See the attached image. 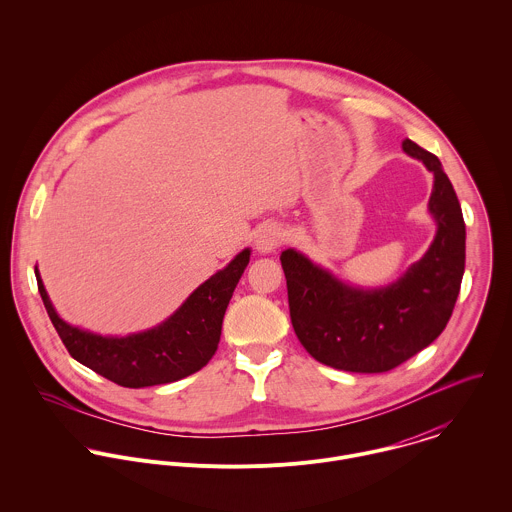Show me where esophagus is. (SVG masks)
Masks as SVG:
<instances>
[{
    "instance_id": "obj_1",
    "label": "esophagus",
    "mask_w": 512,
    "mask_h": 512,
    "mask_svg": "<svg viewBox=\"0 0 512 512\" xmlns=\"http://www.w3.org/2000/svg\"><path fill=\"white\" fill-rule=\"evenodd\" d=\"M282 244V230L278 224H266L258 230L256 248L260 252H272Z\"/></svg>"
}]
</instances>
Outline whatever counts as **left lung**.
Instances as JSON below:
<instances>
[{"instance_id": "1", "label": "left lung", "mask_w": 512, "mask_h": 512, "mask_svg": "<svg viewBox=\"0 0 512 512\" xmlns=\"http://www.w3.org/2000/svg\"><path fill=\"white\" fill-rule=\"evenodd\" d=\"M404 151L434 173L430 211L438 234L396 284L363 292L335 280L295 250L282 252L293 331L319 363L349 372L392 370L445 329L465 270V222L438 157L404 140Z\"/></svg>"}]
</instances>
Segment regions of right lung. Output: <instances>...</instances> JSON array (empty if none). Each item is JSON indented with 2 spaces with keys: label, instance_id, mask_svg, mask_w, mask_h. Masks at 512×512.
I'll return each instance as SVG.
<instances>
[{
  "label": "right lung",
  "instance_id": "1",
  "mask_svg": "<svg viewBox=\"0 0 512 512\" xmlns=\"http://www.w3.org/2000/svg\"><path fill=\"white\" fill-rule=\"evenodd\" d=\"M248 262L250 250L240 252L191 293L163 325L130 337H100L71 327L55 313L37 268L35 276L45 309L69 355L120 386L144 388L181 380L213 359L224 311Z\"/></svg>",
  "mask_w": 512,
  "mask_h": 512
}]
</instances>
